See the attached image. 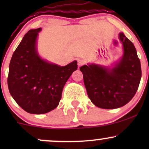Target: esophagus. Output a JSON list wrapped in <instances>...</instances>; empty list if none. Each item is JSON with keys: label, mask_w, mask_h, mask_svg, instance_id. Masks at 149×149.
Listing matches in <instances>:
<instances>
[{"label": "esophagus", "mask_w": 149, "mask_h": 149, "mask_svg": "<svg viewBox=\"0 0 149 149\" xmlns=\"http://www.w3.org/2000/svg\"><path fill=\"white\" fill-rule=\"evenodd\" d=\"M84 64V61L83 60H82V59H78V66H81L82 65H83Z\"/></svg>", "instance_id": "34e87169"}]
</instances>
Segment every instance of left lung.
I'll list each match as a JSON object with an SVG mask.
<instances>
[{
    "label": "left lung",
    "instance_id": "1",
    "mask_svg": "<svg viewBox=\"0 0 149 149\" xmlns=\"http://www.w3.org/2000/svg\"><path fill=\"white\" fill-rule=\"evenodd\" d=\"M118 39L123 53L115 64L104 66L92 63L80 68L89 98L101 109H118L127 104L141 80V63L134 45L123 32Z\"/></svg>",
    "mask_w": 149,
    "mask_h": 149
}]
</instances>
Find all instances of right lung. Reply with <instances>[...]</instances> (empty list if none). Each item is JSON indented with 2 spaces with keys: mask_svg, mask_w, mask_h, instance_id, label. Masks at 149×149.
<instances>
[{
  "mask_svg": "<svg viewBox=\"0 0 149 149\" xmlns=\"http://www.w3.org/2000/svg\"><path fill=\"white\" fill-rule=\"evenodd\" d=\"M41 28L29 31L13 53L9 66L8 85L11 96L20 107L32 114H43L57 107L63 88L77 61L66 66L49 62L38 52Z\"/></svg>",
  "mask_w": 149,
  "mask_h": 149,
  "instance_id": "1",
  "label": "right lung"
}]
</instances>
